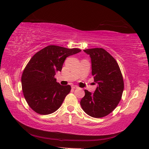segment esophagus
I'll list each match as a JSON object with an SVG mask.
<instances>
[{
  "instance_id": "34e87169",
  "label": "esophagus",
  "mask_w": 149,
  "mask_h": 149,
  "mask_svg": "<svg viewBox=\"0 0 149 149\" xmlns=\"http://www.w3.org/2000/svg\"><path fill=\"white\" fill-rule=\"evenodd\" d=\"M78 87L77 86H74V85H73V86H72V89H76V88H77Z\"/></svg>"
}]
</instances>
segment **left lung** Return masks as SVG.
Segmentation results:
<instances>
[{"label":"left lung","mask_w":149,"mask_h":149,"mask_svg":"<svg viewBox=\"0 0 149 149\" xmlns=\"http://www.w3.org/2000/svg\"><path fill=\"white\" fill-rule=\"evenodd\" d=\"M91 61V74L98 84L93 93L85 90L81 100L84 111L93 118H102L111 113L122 96L124 83L115 59L102 48L84 50Z\"/></svg>","instance_id":"obj_1"}]
</instances>
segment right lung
I'll return each mask as SVG.
<instances>
[{
    "label": "right lung",
    "instance_id": "add662e5",
    "mask_svg": "<svg viewBox=\"0 0 149 149\" xmlns=\"http://www.w3.org/2000/svg\"><path fill=\"white\" fill-rule=\"evenodd\" d=\"M81 50L49 45L34 54L25 67L21 81L24 96L28 105L40 115L58 110L70 93V85L57 83L54 75L61 72L65 59Z\"/></svg>",
    "mask_w": 149,
    "mask_h": 149
}]
</instances>
